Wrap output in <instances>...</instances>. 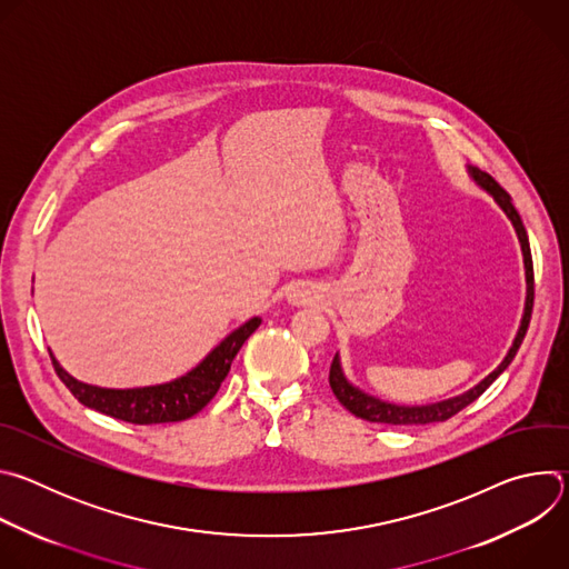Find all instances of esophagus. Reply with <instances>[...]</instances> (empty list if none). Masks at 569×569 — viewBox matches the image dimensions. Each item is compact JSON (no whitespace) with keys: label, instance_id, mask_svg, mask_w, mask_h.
Wrapping results in <instances>:
<instances>
[{"label":"esophagus","instance_id":"1","mask_svg":"<svg viewBox=\"0 0 569 569\" xmlns=\"http://www.w3.org/2000/svg\"><path fill=\"white\" fill-rule=\"evenodd\" d=\"M288 299H290V303H295V306H312V303H317L319 301V292L312 288V286H295L292 290H290V295H288Z\"/></svg>","mask_w":569,"mask_h":569}]
</instances>
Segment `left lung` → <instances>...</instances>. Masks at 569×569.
<instances>
[{"mask_svg":"<svg viewBox=\"0 0 569 569\" xmlns=\"http://www.w3.org/2000/svg\"><path fill=\"white\" fill-rule=\"evenodd\" d=\"M470 180L489 196H493V200L498 202V207L507 213V218L511 220L516 233H518V240H520V250H522V261H525V281H527V297H525V310H522V319H520V327H518V333L513 338V345L511 349L507 351L505 360L489 373L486 378H481L475 387H470L468 391L459 393V396H452V398H446V400H437V402H428V405H398V402H389V400H382L378 396H371L367 391H362L360 387H356L345 369H342V360H340V353H336L333 358V365H331V376H329V382H331V389L333 393L338 396V400L345 405V408L356 415L358 419H365V421H371V423H387V426H426V423H439V421H448L450 417H455L457 412H461L463 408H468V405L472 400H477L486 389H489L498 378L500 373H505V369L513 362L525 336H527V329H529V319H531V308H533V263H531V250H529V238H527V229L522 224V218L520 213L516 211L513 202H511V196L489 176L479 171L477 167H466Z\"/></svg>","mask_w":569,"mask_h":569,"instance_id":"left-lung-1","label":"left lung"}]
</instances>
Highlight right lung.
I'll return each mask as SVG.
<instances>
[{
  "instance_id": "1",
  "label": "right lung",
  "mask_w": 569,
  "mask_h": 569,
  "mask_svg": "<svg viewBox=\"0 0 569 569\" xmlns=\"http://www.w3.org/2000/svg\"><path fill=\"white\" fill-rule=\"evenodd\" d=\"M261 327V317H250L240 323L224 340H220L193 369L173 378L169 382L148 385V387H130V389H112L99 387L83 380H76L67 373L56 356L51 353L56 373L69 387V391L86 405L101 415H108L119 421L152 426V423H176L191 419L204 405L216 396L220 382L227 378L229 367L246 345V340Z\"/></svg>"
}]
</instances>
